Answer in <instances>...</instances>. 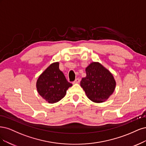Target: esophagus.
I'll list each match as a JSON object with an SVG mask.
<instances>
[{
    "mask_svg": "<svg viewBox=\"0 0 146 146\" xmlns=\"http://www.w3.org/2000/svg\"><path fill=\"white\" fill-rule=\"evenodd\" d=\"M80 81H81V80H80L79 78H77V79L74 80V81L73 82V83L74 84H78V83L80 82Z\"/></svg>",
    "mask_w": 146,
    "mask_h": 146,
    "instance_id": "obj_1",
    "label": "esophagus"
}]
</instances>
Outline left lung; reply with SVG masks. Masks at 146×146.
<instances>
[{
	"instance_id": "8db88e82",
	"label": "left lung",
	"mask_w": 146,
	"mask_h": 146,
	"mask_svg": "<svg viewBox=\"0 0 146 146\" xmlns=\"http://www.w3.org/2000/svg\"><path fill=\"white\" fill-rule=\"evenodd\" d=\"M86 77L81 86L87 97L95 102L106 101L114 92L116 82L111 73L98 62H92L86 69Z\"/></svg>"
}]
</instances>
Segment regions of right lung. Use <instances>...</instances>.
Segmentation results:
<instances>
[{"label":"right lung","instance_id":"1","mask_svg":"<svg viewBox=\"0 0 146 146\" xmlns=\"http://www.w3.org/2000/svg\"><path fill=\"white\" fill-rule=\"evenodd\" d=\"M72 84L67 81L59 68V62L51 64L37 79L36 87L39 95L49 103L58 102L66 94Z\"/></svg>","mask_w":146,"mask_h":146}]
</instances>
